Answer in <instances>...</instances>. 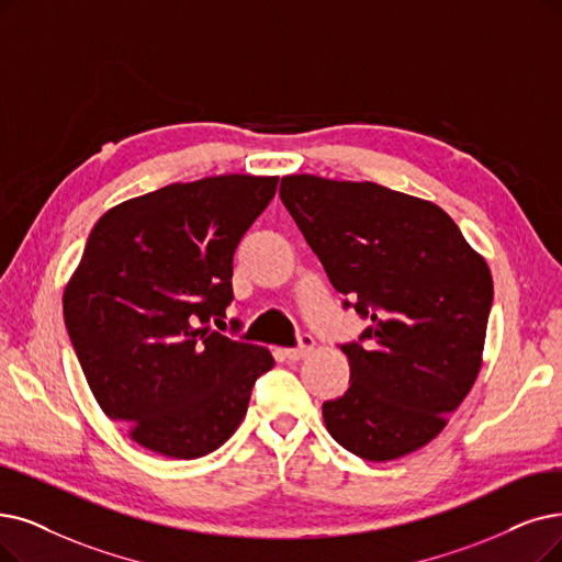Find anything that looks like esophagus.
Returning a JSON list of instances; mask_svg holds the SVG:
<instances>
[{"label": "esophagus", "mask_w": 562, "mask_h": 562, "mask_svg": "<svg viewBox=\"0 0 562 562\" xmlns=\"http://www.w3.org/2000/svg\"><path fill=\"white\" fill-rule=\"evenodd\" d=\"M313 346H316V341H313V336L304 334V336H300V346L297 348H288L285 357L293 359V362H297V359H304L306 355H311Z\"/></svg>", "instance_id": "esophagus-1"}]
</instances>
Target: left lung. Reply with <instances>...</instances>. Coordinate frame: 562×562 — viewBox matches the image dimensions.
Returning <instances> with one entry per match:
<instances>
[{
  "mask_svg": "<svg viewBox=\"0 0 562 562\" xmlns=\"http://www.w3.org/2000/svg\"><path fill=\"white\" fill-rule=\"evenodd\" d=\"M279 193L331 285L371 321L364 344L341 346L350 387L323 403L327 431L378 463L429 445L482 369L493 302L484 256L431 200L375 182L302 172Z\"/></svg>",
  "mask_w": 562,
  "mask_h": 562,
  "instance_id": "left-lung-1",
  "label": "left lung"
}]
</instances>
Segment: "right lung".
Wrapping results in <instances>:
<instances>
[{"instance_id": "add662e5", "label": "right lung", "mask_w": 562, "mask_h": 562, "mask_svg": "<svg viewBox=\"0 0 562 562\" xmlns=\"http://www.w3.org/2000/svg\"><path fill=\"white\" fill-rule=\"evenodd\" d=\"M279 177L216 175L108 210L64 288V323L101 411L145 450L214 452L241 424L251 387L274 367L226 325L233 256Z\"/></svg>"}]
</instances>
